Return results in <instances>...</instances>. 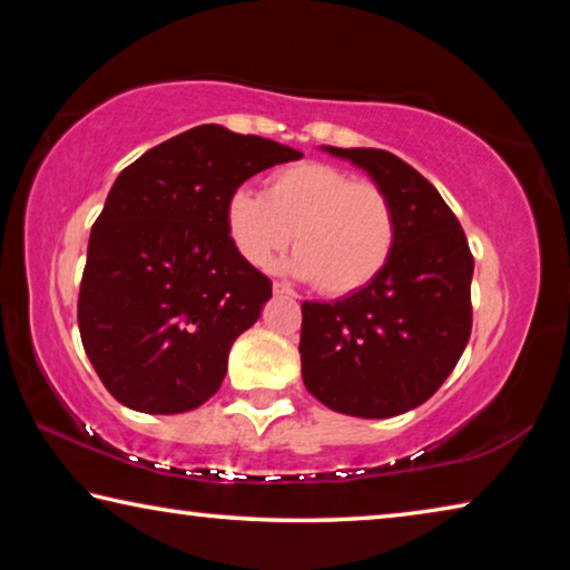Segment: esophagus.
Returning a JSON list of instances; mask_svg holds the SVG:
<instances>
[{
  "instance_id": "obj_1",
  "label": "esophagus",
  "mask_w": 570,
  "mask_h": 570,
  "mask_svg": "<svg viewBox=\"0 0 570 570\" xmlns=\"http://www.w3.org/2000/svg\"><path fill=\"white\" fill-rule=\"evenodd\" d=\"M274 294L278 296V294H282V296H296V292H294V288L292 286H286V284H278V282H274Z\"/></svg>"
}]
</instances>
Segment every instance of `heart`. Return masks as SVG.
I'll return each instance as SVG.
<instances>
[{
    "label": "heart",
    "instance_id": "obj_1",
    "mask_svg": "<svg viewBox=\"0 0 570 570\" xmlns=\"http://www.w3.org/2000/svg\"><path fill=\"white\" fill-rule=\"evenodd\" d=\"M226 230L254 266H268L294 240L288 272L316 282L324 294L346 296L387 268L397 244V216L377 183L304 160L276 168L264 193H230Z\"/></svg>",
    "mask_w": 570,
    "mask_h": 570
}]
</instances>
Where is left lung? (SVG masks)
Instances as JSON below:
<instances>
[{"label":"left lung","mask_w":570,"mask_h":570,"mask_svg":"<svg viewBox=\"0 0 570 570\" xmlns=\"http://www.w3.org/2000/svg\"><path fill=\"white\" fill-rule=\"evenodd\" d=\"M322 150L387 193L397 244L370 286L332 304H302V377L334 412L394 417L428 402L465 352L475 262L455 214L407 163L377 148Z\"/></svg>","instance_id":"8db88e82"}]
</instances>
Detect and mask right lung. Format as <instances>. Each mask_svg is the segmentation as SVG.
<instances>
[{
  "label": "right lung",
  "instance_id": "1",
  "mask_svg": "<svg viewBox=\"0 0 570 570\" xmlns=\"http://www.w3.org/2000/svg\"><path fill=\"white\" fill-rule=\"evenodd\" d=\"M302 153L198 125L130 163L88 244L77 324L88 360L135 412H190L214 397L228 352L272 298L226 230L240 183Z\"/></svg>",
  "mask_w": 570,
  "mask_h": 570
}]
</instances>
